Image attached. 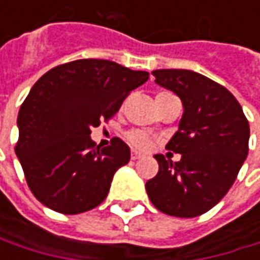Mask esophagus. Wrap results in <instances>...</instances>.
<instances>
[{
  "label": "esophagus",
  "mask_w": 260,
  "mask_h": 260,
  "mask_svg": "<svg viewBox=\"0 0 260 260\" xmlns=\"http://www.w3.org/2000/svg\"><path fill=\"white\" fill-rule=\"evenodd\" d=\"M141 156H143V155H141L140 152H137V150H132V153H131V158H132V159H140Z\"/></svg>",
  "instance_id": "1"
}]
</instances>
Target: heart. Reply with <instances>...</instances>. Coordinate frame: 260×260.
<instances>
[{"mask_svg":"<svg viewBox=\"0 0 260 260\" xmlns=\"http://www.w3.org/2000/svg\"><path fill=\"white\" fill-rule=\"evenodd\" d=\"M126 140H128V143L132 147L140 149V150H147L152 146V143H153V138L147 132L140 129L129 131L128 135H126Z\"/></svg>","mask_w":260,"mask_h":260,"instance_id":"1","label":"heart"}]
</instances>
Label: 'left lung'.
<instances>
[{
    "mask_svg": "<svg viewBox=\"0 0 260 260\" xmlns=\"http://www.w3.org/2000/svg\"><path fill=\"white\" fill-rule=\"evenodd\" d=\"M155 82L176 93L183 105L179 129L166 149L173 162L155 155L158 175L146 182L156 209L192 218L212 209L231 189L248 155L250 126L239 102L221 84L186 69H158Z\"/></svg>",
    "mask_w": 260,
    "mask_h": 260,
    "instance_id": "1",
    "label": "left lung"
}]
</instances>
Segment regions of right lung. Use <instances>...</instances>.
I'll use <instances>...</instances> for the list:
<instances>
[{"mask_svg":"<svg viewBox=\"0 0 260 260\" xmlns=\"http://www.w3.org/2000/svg\"><path fill=\"white\" fill-rule=\"evenodd\" d=\"M149 79L144 71L82 58L52 68L32 85L18 114L15 146L26 183L49 209L74 215L101 205L129 147L113 138L96 147L91 128L108 122L131 91Z\"/></svg>","mask_w":260,"mask_h":260,"instance_id":"obj_1","label":"right lung"}]
</instances>
